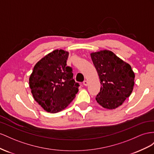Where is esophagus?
Returning a JSON list of instances; mask_svg holds the SVG:
<instances>
[{"label":"esophagus","mask_w":154,"mask_h":154,"mask_svg":"<svg viewBox=\"0 0 154 154\" xmlns=\"http://www.w3.org/2000/svg\"><path fill=\"white\" fill-rule=\"evenodd\" d=\"M83 85L86 86L88 85V82L87 81H85L84 82H83Z\"/></svg>","instance_id":"obj_1"}]
</instances>
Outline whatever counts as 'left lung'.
<instances>
[{
  "mask_svg": "<svg viewBox=\"0 0 154 154\" xmlns=\"http://www.w3.org/2000/svg\"><path fill=\"white\" fill-rule=\"evenodd\" d=\"M90 56L101 85L97 102L106 109H116L132 92L135 73L128 63L109 50L92 52Z\"/></svg>",
  "mask_w": 154,
  "mask_h": 154,
  "instance_id": "1",
  "label": "left lung"
}]
</instances>
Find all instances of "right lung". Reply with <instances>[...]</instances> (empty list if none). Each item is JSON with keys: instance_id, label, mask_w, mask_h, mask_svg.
Wrapping results in <instances>:
<instances>
[{"instance_id": "right-lung-1", "label": "right lung", "mask_w": 154, "mask_h": 154, "mask_svg": "<svg viewBox=\"0 0 154 154\" xmlns=\"http://www.w3.org/2000/svg\"><path fill=\"white\" fill-rule=\"evenodd\" d=\"M69 52L55 50L35 65L29 85L35 100L45 111L55 113L66 108L78 92L72 68L66 66Z\"/></svg>"}]
</instances>
